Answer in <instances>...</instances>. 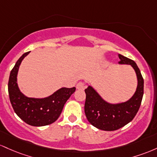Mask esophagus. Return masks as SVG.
Returning a JSON list of instances; mask_svg holds the SVG:
<instances>
[{"instance_id": "1", "label": "esophagus", "mask_w": 157, "mask_h": 157, "mask_svg": "<svg viewBox=\"0 0 157 157\" xmlns=\"http://www.w3.org/2000/svg\"><path fill=\"white\" fill-rule=\"evenodd\" d=\"M84 87H85V84L83 82H78L76 85L77 90H83Z\"/></svg>"}]
</instances>
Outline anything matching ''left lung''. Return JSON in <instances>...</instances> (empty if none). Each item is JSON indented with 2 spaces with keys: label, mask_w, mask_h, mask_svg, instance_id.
<instances>
[{
  "label": "left lung",
  "mask_w": 157,
  "mask_h": 157,
  "mask_svg": "<svg viewBox=\"0 0 157 157\" xmlns=\"http://www.w3.org/2000/svg\"><path fill=\"white\" fill-rule=\"evenodd\" d=\"M120 64H129L133 68L137 77V87L133 96L127 101L118 104L104 100L91 86L84 90L86 101L84 113L88 121L102 131H112L122 128L131 121L136 115L144 93V80L138 66L133 60L119 55Z\"/></svg>",
  "instance_id": "8db88e82"
}]
</instances>
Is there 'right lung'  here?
Returning a JSON list of instances; mask_svg holds the SVG:
<instances>
[{
	"label": "right lung",
	"mask_w": 157,
	"mask_h": 157,
	"mask_svg": "<svg viewBox=\"0 0 157 157\" xmlns=\"http://www.w3.org/2000/svg\"><path fill=\"white\" fill-rule=\"evenodd\" d=\"M29 53L23 54L11 70L8 83L10 102L15 113L26 124L36 127L48 125L57 120L75 87H61L48 97L42 98H29L23 94L17 86V75L21 63Z\"/></svg>",
	"instance_id": "right-lung-1"
}]
</instances>
